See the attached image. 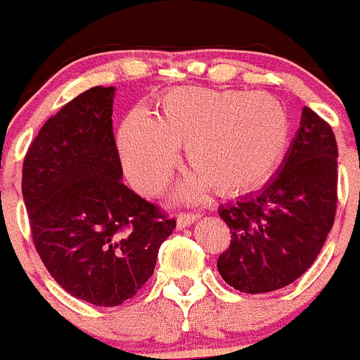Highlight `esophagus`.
I'll return each mask as SVG.
<instances>
[{
    "instance_id": "1",
    "label": "esophagus",
    "mask_w": 360,
    "mask_h": 360,
    "mask_svg": "<svg viewBox=\"0 0 360 360\" xmlns=\"http://www.w3.org/2000/svg\"><path fill=\"white\" fill-rule=\"evenodd\" d=\"M200 218V214H195V212H180L176 216V225L178 229H186L189 227L191 224H195L196 219Z\"/></svg>"
}]
</instances>
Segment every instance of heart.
Wrapping results in <instances>:
<instances>
[{"mask_svg":"<svg viewBox=\"0 0 360 360\" xmlns=\"http://www.w3.org/2000/svg\"><path fill=\"white\" fill-rule=\"evenodd\" d=\"M292 120L269 94L243 90L176 88L160 98L158 119L131 111L120 126L124 171L144 195L169 184L186 146L187 176L182 195L200 198L214 187L219 195H243L262 187L287 155Z\"/></svg>","mask_w":360,"mask_h":360,"instance_id":"1","label":"heart"}]
</instances>
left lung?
Listing matches in <instances>:
<instances>
[{"label":"left lung","instance_id":"left-lung-1","mask_svg":"<svg viewBox=\"0 0 360 360\" xmlns=\"http://www.w3.org/2000/svg\"><path fill=\"white\" fill-rule=\"evenodd\" d=\"M337 157L332 126L304 106L279 173L257 195L219 209L231 229V245L218 257L227 285L263 294L310 269L335 219Z\"/></svg>","mask_w":360,"mask_h":360}]
</instances>
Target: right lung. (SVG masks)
<instances>
[{
    "instance_id": "right-lung-1",
    "label": "right lung",
    "mask_w": 360,
    "mask_h": 360,
    "mask_svg": "<svg viewBox=\"0 0 360 360\" xmlns=\"http://www.w3.org/2000/svg\"><path fill=\"white\" fill-rule=\"evenodd\" d=\"M113 86H95L43 124L21 191L41 262L68 294L119 307L151 278L176 221L122 184Z\"/></svg>"
}]
</instances>
